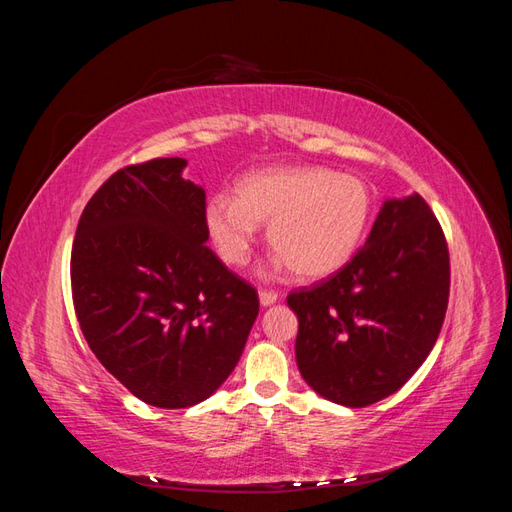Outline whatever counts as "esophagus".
<instances>
[{"label":"esophagus","mask_w":512,"mask_h":512,"mask_svg":"<svg viewBox=\"0 0 512 512\" xmlns=\"http://www.w3.org/2000/svg\"><path fill=\"white\" fill-rule=\"evenodd\" d=\"M258 299H260L262 307H269V305H273L277 301V292H273V290H260L258 292Z\"/></svg>","instance_id":"obj_1"}]
</instances>
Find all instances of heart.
I'll list each match as a JSON object with an SVG mask.
<instances>
[{
  "label": "heart",
  "instance_id": "1",
  "mask_svg": "<svg viewBox=\"0 0 512 512\" xmlns=\"http://www.w3.org/2000/svg\"><path fill=\"white\" fill-rule=\"evenodd\" d=\"M374 213L367 183L327 166H269L237 183V198L215 194L205 209L209 235L228 265H245L269 224L277 269L301 280H322L359 252Z\"/></svg>",
  "mask_w": 512,
  "mask_h": 512
}]
</instances>
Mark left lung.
<instances>
[{
    "mask_svg": "<svg viewBox=\"0 0 512 512\" xmlns=\"http://www.w3.org/2000/svg\"><path fill=\"white\" fill-rule=\"evenodd\" d=\"M448 288V247L429 205L418 194L384 200L344 269L288 294L303 380L348 408L393 395L436 344Z\"/></svg>",
    "mask_w": 512,
    "mask_h": 512,
    "instance_id": "left-lung-1",
    "label": "left lung"
}]
</instances>
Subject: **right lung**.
Instances as JSON below:
<instances>
[{"label": "right lung", "mask_w": 512, "mask_h": 512, "mask_svg": "<svg viewBox=\"0 0 512 512\" xmlns=\"http://www.w3.org/2000/svg\"><path fill=\"white\" fill-rule=\"evenodd\" d=\"M183 158L117 170L87 203L70 258L72 301L98 361L141 401L190 408L232 374L258 292L205 245V190Z\"/></svg>", "instance_id": "add662e5"}]
</instances>
